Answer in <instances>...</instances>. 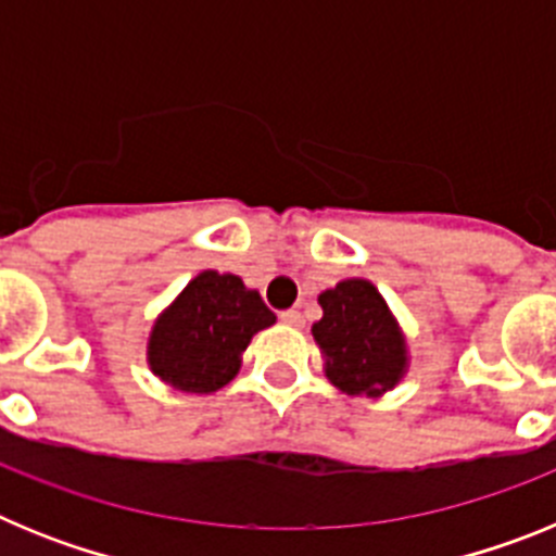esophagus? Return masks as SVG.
Returning <instances> with one entry per match:
<instances>
[{"label": "esophagus", "mask_w": 556, "mask_h": 556, "mask_svg": "<svg viewBox=\"0 0 556 556\" xmlns=\"http://www.w3.org/2000/svg\"><path fill=\"white\" fill-rule=\"evenodd\" d=\"M281 323L283 326H292V328H303V314L301 312H283L281 314Z\"/></svg>", "instance_id": "1"}]
</instances>
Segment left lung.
Here are the masks:
<instances>
[{"mask_svg":"<svg viewBox=\"0 0 556 556\" xmlns=\"http://www.w3.org/2000/svg\"><path fill=\"white\" fill-rule=\"evenodd\" d=\"M323 317L312 326L326 376L345 395L378 397L409 370L406 337L395 314L365 278L320 292Z\"/></svg>","mask_w":556,"mask_h":556,"instance_id":"1","label":"left lung"}]
</instances>
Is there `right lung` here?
<instances>
[{
	"label": "right lung",
	"instance_id": "add662e5",
	"mask_svg": "<svg viewBox=\"0 0 556 556\" xmlns=\"http://www.w3.org/2000/svg\"><path fill=\"white\" fill-rule=\"evenodd\" d=\"M273 323L239 275L203 269L152 323L147 365L175 390L208 395L233 381L250 339Z\"/></svg>",
	"mask_w": 556,
	"mask_h": 556
}]
</instances>
